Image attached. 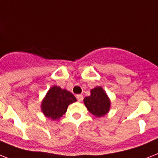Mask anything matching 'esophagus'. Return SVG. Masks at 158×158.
<instances>
[{"mask_svg": "<svg viewBox=\"0 0 158 158\" xmlns=\"http://www.w3.org/2000/svg\"><path fill=\"white\" fill-rule=\"evenodd\" d=\"M77 99L78 102H81L83 100V96L81 94H77Z\"/></svg>", "mask_w": 158, "mask_h": 158, "instance_id": "1", "label": "esophagus"}]
</instances>
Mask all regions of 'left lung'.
Returning <instances> with one entry per match:
<instances>
[{"label": "left lung", "instance_id": "obj_1", "mask_svg": "<svg viewBox=\"0 0 158 158\" xmlns=\"http://www.w3.org/2000/svg\"><path fill=\"white\" fill-rule=\"evenodd\" d=\"M90 96L84 98V104L91 114L97 117L103 116L109 111L110 100L102 87L91 89Z\"/></svg>", "mask_w": 158, "mask_h": 158}]
</instances>
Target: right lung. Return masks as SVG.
<instances>
[{
    "label": "right lung",
    "instance_id": "1",
    "mask_svg": "<svg viewBox=\"0 0 158 158\" xmlns=\"http://www.w3.org/2000/svg\"><path fill=\"white\" fill-rule=\"evenodd\" d=\"M76 101L75 96L69 91L55 85L49 89L42 102V110L45 116L56 120L65 114L68 106Z\"/></svg>",
    "mask_w": 158,
    "mask_h": 158
}]
</instances>
